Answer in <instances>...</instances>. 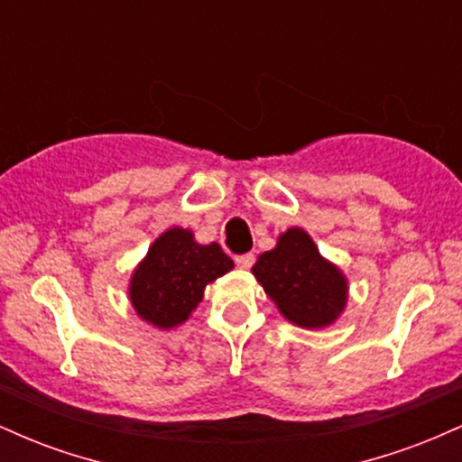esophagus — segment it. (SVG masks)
<instances>
[{"label":"esophagus","instance_id":"esophagus-1","mask_svg":"<svg viewBox=\"0 0 462 462\" xmlns=\"http://www.w3.org/2000/svg\"><path fill=\"white\" fill-rule=\"evenodd\" d=\"M235 261L241 269H249L254 264V261H256V258H254V254H243V256H236Z\"/></svg>","mask_w":462,"mask_h":462}]
</instances>
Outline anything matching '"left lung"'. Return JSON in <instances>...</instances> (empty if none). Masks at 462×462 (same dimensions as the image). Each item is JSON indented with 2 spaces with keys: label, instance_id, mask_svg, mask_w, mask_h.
<instances>
[{
  "label": "left lung",
  "instance_id": "8db88e82",
  "mask_svg": "<svg viewBox=\"0 0 462 462\" xmlns=\"http://www.w3.org/2000/svg\"><path fill=\"white\" fill-rule=\"evenodd\" d=\"M280 315L304 330H323L343 315L349 284L341 267L321 256L304 227H289L252 267Z\"/></svg>",
  "mask_w": 462,
  "mask_h": 462
}]
</instances>
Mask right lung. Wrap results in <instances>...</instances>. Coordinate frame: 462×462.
I'll use <instances>...</instances> for the list:
<instances>
[{"instance_id":"1","label":"right lung","mask_w":462,"mask_h":462,"mask_svg":"<svg viewBox=\"0 0 462 462\" xmlns=\"http://www.w3.org/2000/svg\"><path fill=\"white\" fill-rule=\"evenodd\" d=\"M235 263L217 243L201 245L193 230L173 226L147 249L130 275L128 298L143 321L158 330L182 326L204 300L206 286Z\"/></svg>"}]
</instances>
